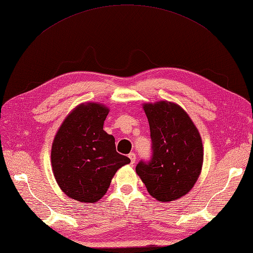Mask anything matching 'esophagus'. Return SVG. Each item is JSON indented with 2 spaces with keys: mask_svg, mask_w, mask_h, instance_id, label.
Here are the masks:
<instances>
[{
  "mask_svg": "<svg viewBox=\"0 0 253 253\" xmlns=\"http://www.w3.org/2000/svg\"><path fill=\"white\" fill-rule=\"evenodd\" d=\"M128 158H130L131 164H134V163H135L136 156H135V154H134V153H130V154H128Z\"/></svg>",
  "mask_w": 253,
  "mask_h": 253,
  "instance_id": "obj_1",
  "label": "esophagus"
}]
</instances>
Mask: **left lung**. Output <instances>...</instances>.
Masks as SVG:
<instances>
[{
  "instance_id": "obj_1",
  "label": "left lung",
  "mask_w": 253,
  "mask_h": 253,
  "mask_svg": "<svg viewBox=\"0 0 253 253\" xmlns=\"http://www.w3.org/2000/svg\"><path fill=\"white\" fill-rule=\"evenodd\" d=\"M152 138V158L141 161L136 173L148 193L159 202H170L187 194L203 165L202 138L191 118L170 101L144 104Z\"/></svg>"
}]
</instances>
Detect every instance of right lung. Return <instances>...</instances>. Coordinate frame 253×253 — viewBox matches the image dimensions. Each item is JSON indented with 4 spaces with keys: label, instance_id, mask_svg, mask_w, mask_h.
<instances>
[{
    "label": "right lung",
    "instance_id": "1",
    "mask_svg": "<svg viewBox=\"0 0 253 253\" xmlns=\"http://www.w3.org/2000/svg\"><path fill=\"white\" fill-rule=\"evenodd\" d=\"M108 113L109 109L97 102L79 105L65 118L51 147L56 183L80 202L100 200L117 170L131 162L116 151L115 137L104 131Z\"/></svg>",
    "mask_w": 253,
    "mask_h": 253
}]
</instances>
